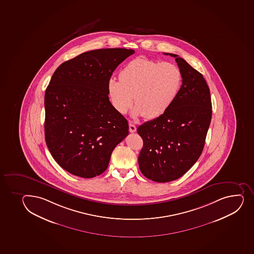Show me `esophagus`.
Returning a JSON list of instances; mask_svg holds the SVG:
<instances>
[{"instance_id":"obj_1","label":"esophagus","mask_w":254,"mask_h":254,"mask_svg":"<svg viewBox=\"0 0 254 254\" xmlns=\"http://www.w3.org/2000/svg\"><path fill=\"white\" fill-rule=\"evenodd\" d=\"M129 131L131 133H133L135 131H136V125H134L132 123H129Z\"/></svg>"}]
</instances>
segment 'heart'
Instances as JSON below:
<instances>
[{
    "instance_id": "1",
    "label": "heart",
    "mask_w": 254,
    "mask_h": 254,
    "mask_svg": "<svg viewBox=\"0 0 254 254\" xmlns=\"http://www.w3.org/2000/svg\"><path fill=\"white\" fill-rule=\"evenodd\" d=\"M118 80L112 79L107 84V92L116 110L126 114L134 99V117L154 119L164 114L175 101L183 76L173 63L138 58L119 71Z\"/></svg>"
}]
</instances>
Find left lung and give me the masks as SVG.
<instances>
[{
	"mask_svg": "<svg viewBox=\"0 0 254 254\" xmlns=\"http://www.w3.org/2000/svg\"><path fill=\"white\" fill-rule=\"evenodd\" d=\"M183 76L180 92L164 114L141 124L143 140L138 157L141 173L150 180L168 183L184 175L203 150L212 119L209 87L199 71L176 54Z\"/></svg>",
	"mask_w": 254,
	"mask_h": 254,
	"instance_id": "1",
	"label": "left lung"
}]
</instances>
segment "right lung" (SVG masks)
I'll return each instance as SVG.
<instances>
[{
  "mask_svg": "<svg viewBox=\"0 0 254 254\" xmlns=\"http://www.w3.org/2000/svg\"><path fill=\"white\" fill-rule=\"evenodd\" d=\"M131 49L81 53L61 64L45 93V139L56 162L83 178L104 173L116 146L128 135V123L108 97L113 71Z\"/></svg>",
  "mask_w": 254,
  "mask_h": 254,
  "instance_id": "obj_1",
  "label": "right lung"
}]
</instances>
